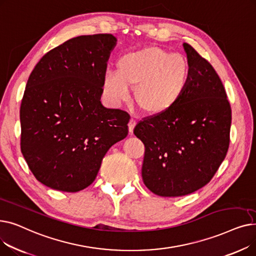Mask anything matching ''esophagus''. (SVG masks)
Masks as SVG:
<instances>
[{
    "mask_svg": "<svg viewBox=\"0 0 256 256\" xmlns=\"http://www.w3.org/2000/svg\"><path fill=\"white\" fill-rule=\"evenodd\" d=\"M135 126H136V120L132 118L130 120V122H128V132H130V134H132L134 128H135Z\"/></svg>",
    "mask_w": 256,
    "mask_h": 256,
    "instance_id": "obj_1",
    "label": "esophagus"
}]
</instances>
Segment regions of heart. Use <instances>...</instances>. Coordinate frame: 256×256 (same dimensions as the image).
Returning <instances> with one entry per match:
<instances>
[{
    "label": "heart",
    "mask_w": 256,
    "mask_h": 256,
    "mask_svg": "<svg viewBox=\"0 0 256 256\" xmlns=\"http://www.w3.org/2000/svg\"><path fill=\"white\" fill-rule=\"evenodd\" d=\"M190 78V64L180 54L150 46L126 54L117 62V70L104 76V96L113 106L130 100V87H136L135 96L141 109L160 114L176 104Z\"/></svg>",
    "instance_id": "1"
}]
</instances>
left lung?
I'll return each instance as SVG.
<instances>
[{"label":"left lung","instance_id":"left-lung-1","mask_svg":"<svg viewBox=\"0 0 256 256\" xmlns=\"http://www.w3.org/2000/svg\"><path fill=\"white\" fill-rule=\"evenodd\" d=\"M190 78L167 111L146 117L134 128L144 146V184L156 195L191 194L210 182L230 147L232 108L208 61L184 44Z\"/></svg>","mask_w":256,"mask_h":256}]
</instances>
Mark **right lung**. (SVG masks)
Instances as JSON below:
<instances>
[{"mask_svg":"<svg viewBox=\"0 0 256 256\" xmlns=\"http://www.w3.org/2000/svg\"><path fill=\"white\" fill-rule=\"evenodd\" d=\"M112 34L67 40L39 60L20 104V150L38 182L78 192L96 180L110 147L128 134L130 115L100 102Z\"/></svg>","mask_w":256,"mask_h":256,"instance_id":"1","label":"right lung"}]
</instances>
